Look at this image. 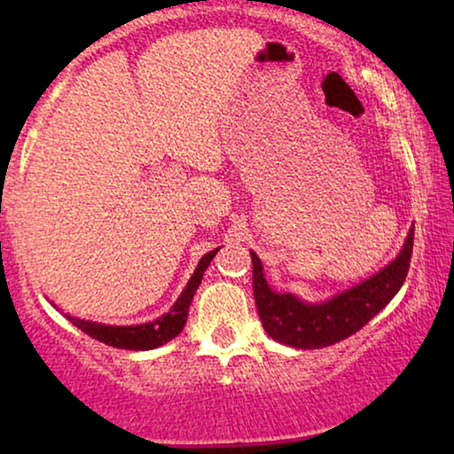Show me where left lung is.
Masks as SVG:
<instances>
[{
  "label": "left lung",
  "mask_w": 454,
  "mask_h": 454,
  "mask_svg": "<svg viewBox=\"0 0 454 454\" xmlns=\"http://www.w3.org/2000/svg\"><path fill=\"white\" fill-rule=\"evenodd\" d=\"M413 252V229L399 256L368 281L325 303H303L291 294H275L262 275V262L252 256V287L264 331L297 349H320L339 343L374 318L405 283Z\"/></svg>",
  "instance_id": "1"
}]
</instances>
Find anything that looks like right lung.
<instances>
[{"mask_svg":"<svg viewBox=\"0 0 454 454\" xmlns=\"http://www.w3.org/2000/svg\"><path fill=\"white\" fill-rule=\"evenodd\" d=\"M216 252H219V247L213 252L204 254L200 262H198V269L194 270V275H192L188 285H185V289L182 291V295L177 297L176 303H173V308L154 322H146V325H138V326H107V325H97V322L72 318V316H67V318L72 320L74 326H78L80 331L89 334V337L101 340L105 345L117 347V349L148 351V349H154V347L165 345L167 340L176 339L177 334L182 333L185 320H188L190 303L194 300V294L198 285L202 281L204 270L208 269L210 260L215 258Z\"/></svg>","mask_w":454,"mask_h":454,"instance_id":"right-lung-1","label":"right lung"}]
</instances>
